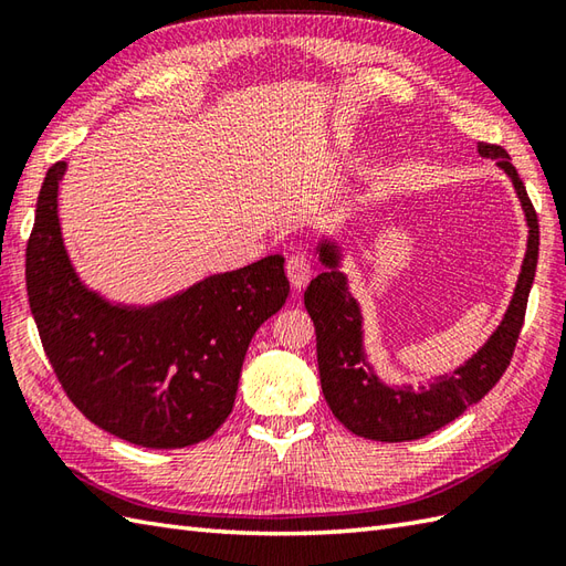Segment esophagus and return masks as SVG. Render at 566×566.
I'll use <instances>...</instances> for the list:
<instances>
[{"mask_svg":"<svg viewBox=\"0 0 566 566\" xmlns=\"http://www.w3.org/2000/svg\"><path fill=\"white\" fill-rule=\"evenodd\" d=\"M311 274H314V262H311V258L304 255V252H294V255L286 260V276H290V282L296 290H302L311 280Z\"/></svg>","mask_w":566,"mask_h":566,"instance_id":"34e87169","label":"esophagus"}]
</instances>
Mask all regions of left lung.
<instances>
[{
	"mask_svg": "<svg viewBox=\"0 0 566 566\" xmlns=\"http://www.w3.org/2000/svg\"><path fill=\"white\" fill-rule=\"evenodd\" d=\"M479 153L482 158L496 160L501 170L511 177L523 203L531 235H527L523 270L506 316L482 350L467 359L460 369L438 377L430 387H420L418 394L411 387H384L365 365L363 316H359L357 302L347 292L345 274L335 270L338 268V250L331 243H323L318 250L326 270L316 280H311L304 294V306L316 326L321 389L333 416L359 438L406 442L430 436L432 430L462 416L472 403L482 401L511 365L525 321L527 294H531L535 280L539 226L523 179L511 165V155L494 143H479Z\"/></svg>",
	"mask_w": 566,
	"mask_h": 566,
	"instance_id": "1",
	"label": "left lung"
}]
</instances>
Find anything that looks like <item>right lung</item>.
<instances>
[{
  "instance_id": "obj_1",
  "label": "right lung",
  "mask_w": 566,
  "mask_h": 566,
  "mask_svg": "<svg viewBox=\"0 0 566 566\" xmlns=\"http://www.w3.org/2000/svg\"><path fill=\"white\" fill-rule=\"evenodd\" d=\"M45 172L27 245V290L43 350L67 399L94 426L143 448L211 438L231 416L252 335L290 296L284 258L213 274L167 302L126 308L84 290L60 235Z\"/></svg>"
}]
</instances>
